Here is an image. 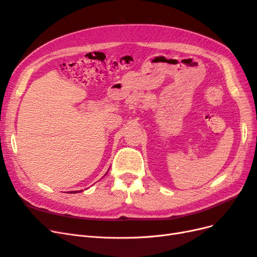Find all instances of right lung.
<instances>
[{
    "instance_id": "add662e5",
    "label": "right lung",
    "mask_w": 257,
    "mask_h": 257,
    "mask_svg": "<svg viewBox=\"0 0 257 257\" xmlns=\"http://www.w3.org/2000/svg\"><path fill=\"white\" fill-rule=\"evenodd\" d=\"M79 192H81V191H79ZM79 192L78 191H72V192H69V193L73 194V193H79Z\"/></svg>"
}]
</instances>
